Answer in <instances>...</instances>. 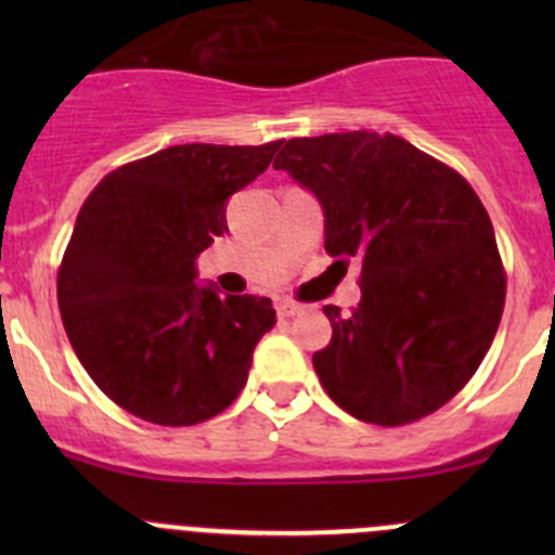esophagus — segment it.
Listing matches in <instances>:
<instances>
[{
    "label": "esophagus",
    "instance_id": "34e87169",
    "mask_svg": "<svg viewBox=\"0 0 555 555\" xmlns=\"http://www.w3.org/2000/svg\"><path fill=\"white\" fill-rule=\"evenodd\" d=\"M306 306L304 304H295V300H276V311L279 317H298L300 311H304Z\"/></svg>",
    "mask_w": 555,
    "mask_h": 555
}]
</instances>
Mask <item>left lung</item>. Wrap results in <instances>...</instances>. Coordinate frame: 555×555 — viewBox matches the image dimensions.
I'll list each match as a JSON object with an SVG mask.
<instances>
[{
    "instance_id": "obj_1",
    "label": "left lung",
    "mask_w": 555,
    "mask_h": 555,
    "mask_svg": "<svg viewBox=\"0 0 555 555\" xmlns=\"http://www.w3.org/2000/svg\"><path fill=\"white\" fill-rule=\"evenodd\" d=\"M273 169L324 209V249L360 257L362 300L324 306L333 338L313 371L335 405L378 427L443 408L483 362L502 309L505 268L467 179L395 133L289 139Z\"/></svg>"
}]
</instances>
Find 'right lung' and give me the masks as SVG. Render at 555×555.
<instances>
[{"label": "right lung", "instance_id": "add662e5", "mask_svg": "<svg viewBox=\"0 0 555 555\" xmlns=\"http://www.w3.org/2000/svg\"><path fill=\"white\" fill-rule=\"evenodd\" d=\"M282 142L177 144L106 173L77 215L59 309L77 360L112 402L160 427H193L244 389L271 300L195 284V257L228 231L225 201Z\"/></svg>", "mask_w": 555, "mask_h": 555}]
</instances>
